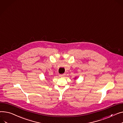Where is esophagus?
<instances>
[{
    "instance_id": "34e87169",
    "label": "esophagus",
    "mask_w": 123,
    "mask_h": 123,
    "mask_svg": "<svg viewBox=\"0 0 123 123\" xmlns=\"http://www.w3.org/2000/svg\"><path fill=\"white\" fill-rule=\"evenodd\" d=\"M59 77H61V78L64 77H65V74H61V75H59Z\"/></svg>"
}]
</instances>
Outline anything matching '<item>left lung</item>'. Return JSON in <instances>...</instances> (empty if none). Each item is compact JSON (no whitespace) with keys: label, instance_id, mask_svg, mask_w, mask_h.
<instances>
[{"label":"left lung","instance_id":"left-lung-1","mask_svg":"<svg viewBox=\"0 0 123 123\" xmlns=\"http://www.w3.org/2000/svg\"><path fill=\"white\" fill-rule=\"evenodd\" d=\"M76 78H75L74 79V80H76Z\"/></svg>","mask_w":123,"mask_h":123}]
</instances>
